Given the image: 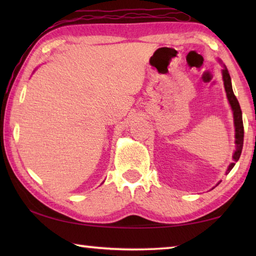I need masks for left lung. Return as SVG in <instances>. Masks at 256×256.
<instances>
[{
  "label": "left lung",
  "instance_id": "left-lung-1",
  "mask_svg": "<svg viewBox=\"0 0 256 256\" xmlns=\"http://www.w3.org/2000/svg\"><path fill=\"white\" fill-rule=\"evenodd\" d=\"M222 79H224V90H226L228 102L230 104V107L232 110L234 114V125H235V144H236V150L232 154L234 162L229 164L228 170L226 174L232 170V167L235 166V164L238 162V159L240 157L242 149V142H244V125H242V110L240 106V102H238L237 98L232 92V79L230 76H229L227 68L224 66L222 70ZM219 184V183H218Z\"/></svg>",
  "mask_w": 256,
  "mask_h": 256
}]
</instances>
